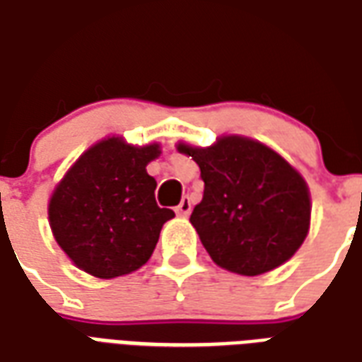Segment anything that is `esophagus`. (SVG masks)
I'll list each match as a JSON object with an SVG mask.
<instances>
[{"label":"esophagus","mask_w":362,"mask_h":362,"mask_svg":"<svg viewBox=\"0 0 362 362\" xmlns=\"http://www.w3.org/2000/svg\"><path fill=\"white\" fill-rule=\"evenodd\" d=\"M176 213L180 215V217H188L189 213H192V202H189V197H184L180 202V205L176 207Z\"/></svg>","instance_id":"34e87169"}]
</instances>
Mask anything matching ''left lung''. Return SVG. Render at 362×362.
Instances as JSON below:
<instances>
[{
	"label": "left lung",
	"instance_id": "8db88e82",
	"mask_svg": "<svg viewBox=\"0 0 362 362\" xmlns=\"http://www.w3.org/2000/svg\"><path fill=\"white\" fill-rule=\"evenodd\" d=\"M176 149L202 170L204 199L189 223L217 266L252 277L293 258L308 235L312 205L306 182L285 158L240 135Z\"/></svg>",
	"mask_w": 362,
	"mask_h": 362
}]
</instances>
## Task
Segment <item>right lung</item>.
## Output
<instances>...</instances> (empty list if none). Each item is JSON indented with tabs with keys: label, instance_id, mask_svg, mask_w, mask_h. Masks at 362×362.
I'll return each mask as SVG.
<instances>
[{
	"label": "right lung",
	"instance_id": "add662e5",
	"mask_svg": "<svg viewBox=\"0 0 362 362\" xmlns=\"http://www.w3.org/2000/svg\"><path fill=\"white\" fill-rule=\"evenodd\" d=\"M160 145L103 139L75 160L48 205L59 248L83 272L112 279L147 264L173 209L155 202L157 182L145 166Z\"/></svg>",
	"mask_w": 362,
	"mask_h": 362
}]
</instances>
